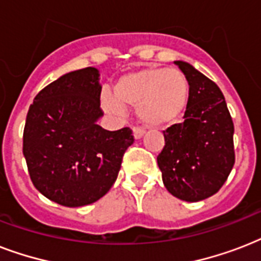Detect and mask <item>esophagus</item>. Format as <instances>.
I'll use <instances>...</instances> for the list:
<instances>
[{
  "instance_id": "34e87169",
  "label": "esophagus",
  "mask_w": 261,
  "mask_h": 261,
  "mask_svg": "<svg viewBox=\"0 0 261 261\" xmlns=\"http://www.w3.org/2000/svg\"><path fill=\"white\" fill-rule=\"evenodd\" d=\"M143 134H145V131L142 128H138V127L133 128V135H134L135 139H141L143 137Z\"/></svg>"
}]
</instances>
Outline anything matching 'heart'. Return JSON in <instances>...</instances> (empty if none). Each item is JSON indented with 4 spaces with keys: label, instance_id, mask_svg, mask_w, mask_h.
<instances>
[{
    "label": "heart",
    "instance_id": "heart-1",
    "mask_svg": "<svg viewBox=\"0 0 261 261\" xmlns=\"http://www.w3.org/2000/svg\"><path fill=\"white\" fill-rule=\"evenodd\" d=\"M190 85L181 71L165 67H142L123 74L114 85V96L101 93L104 110L124 114V106L137 107L138 118L149 127L173 123L186 110Z\"/></svg>",
    "mask_w": 261,
    "mask_h": 261
}]
</instances>
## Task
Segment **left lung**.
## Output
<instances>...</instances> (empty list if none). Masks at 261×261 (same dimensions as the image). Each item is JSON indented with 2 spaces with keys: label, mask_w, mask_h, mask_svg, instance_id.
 <instances>
[{
  "label": "left lung",
  "mask_w": 261,
  "mask_h": 261,
  "mask_svg": "<svg viewBox=\"0 0 261 261\" xmlns=\"http://www.w3.org/2000/svg\"><path fill=\"white\" fill-rule=\"evenodd\" d=\"M190 96L184 122L164 131L165 146L157 157L164 186L173 196L199 202L217 194L234 165V126L218 85L184 61Z\"/></svg>",
  "instance_id": "left-lung-1"
}]
</instances>
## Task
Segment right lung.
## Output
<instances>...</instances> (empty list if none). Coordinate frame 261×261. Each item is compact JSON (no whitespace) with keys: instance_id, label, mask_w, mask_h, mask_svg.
Here are the masks:
<instances>
[{"instance_id":"add662e5","label":"right lung","mask_w":261,"mask_h":261,"mask_svg":"<svg viewBox=\"0 0 261 261\" xmlns=\"http://www.w3.org/2000/svg\"><path fill=\"white\" fill-rule=\"evenodd\" d=\"M100 93L96 67L70 71L40 90L27 114L22 154L31 180L62 206H87L102 198L134 142L128 127L108 131L98 126Z\"/></svg>"}]
</instances>
